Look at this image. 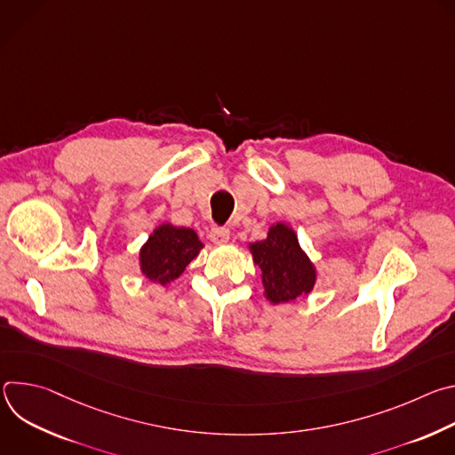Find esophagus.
Returning a JSON list of instances; mask_svg holds the SVG:
<instances>
[{
    "mask_svg": "<svg viewBox=\"0 0 455 455\" xmlns=\"http://www.w3.org/2000/svg\"><path fill=\"white\" fill-rule=\"evenodd\" d=\"M209 237H211V241H212L214 244H227V243H228V239H230V232H228L227 228L214 227V228L211 230Z\"/></svg>",
    "mask_w": 455,
    "mask_h": 455,
    "instance_id": "1",
    "label": "esophagus"
}]
</instances>
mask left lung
<instances>
[{
  "mask_svg": "<svg viewBox=\"0 0 455 455\" xmlns=\"http://www.w3.org/2000/svg\"><path fill=\"white\" fill-rule=\"evenodd\" d=\"M248 250L253 265L261 270L265 297L272 304L291 302L313 291L318 277L316 268L288 223L270 225L267 237L248 243Z\"/></svg>",
  "mask_w": 455,
  "mask_h": 455,
  "instance_id": "1",
  "label": "left lung"
}]
</instances>
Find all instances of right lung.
Here are the masks:
<instances>
[{
  "instance_id": "obj_1",
  "label": "right lung",
  "mask_w": 455,
  "mask_h": 455,
  "mask_svg": "<svg viewBox=\"0 0 455 455\" xmlns=\"http://www.w3.org/2000/svg\"><path fill=\"white\" fill-rule=\"evenodd\" d=\"M204 246L192 228L160 223L140 246L139 268L151 283L167 286L185 272Z\"/></svg>"
}]
</instances>
